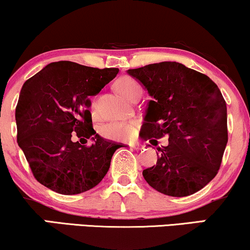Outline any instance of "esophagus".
<instances>
[{
    "instance_id": "obj_1",
    "label": "esophagus",
    "mask_w": 250,
    "mask_h": 250,
    "mask_svg": "<svg viewBox=\"0 0 250 250\" xmlns=\"http://www.w3.org/2000/svg\"><path fill=\"white\" fill-rule=\"evenodd\" d=\"M129 147L132 148V150H141V148H142V145H141V144H135V143H131V144H129Z\"/></svg>"
}]
</instances>
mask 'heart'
<instances>
[{"label": "heart", "instance_id": "heart-1", "mask_svg": "<svg viewBox=\"0 0 250 250\" xmlns=\"http://www.w3.org/2000/svg\"><path fill=\"white\" fill-rule=\"evenodd\" d=\"M115 87L118 92L125 98L131 100L137 93L142 92L141 85L135 78L130 76H122L115 82ZM91 114L96 118L98 114V99L96 97L91 100L90 106ZM138 128V123L135 121L127 122H110L100 127L99 132L104 138L110 141H128L131 140L136 135Z\"/></svg>", "mask_w": 250, "mask_h": 250}]
</instances>
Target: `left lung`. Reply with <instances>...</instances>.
<instances>
[{
	"instance_id": "1",
	"label": "left lung",
	"mask_w": 250,
	"mask_h": 250,
	"mask_svg": "<svg viewBox=\"0 0 250 250\" xmlns=\"http://www.w3.org/2000/svg\"><path fill=\"white\" fill-rule=\"evenodd\" d=\"M128 74L144 85L148 102L141 136L168 137L157 147L156 166L143 170L148 185L162 194L185 197L201 190L222 165L229 132L223 94L207 75L178 62H160Z\"/></svg>"
}]
</instances>
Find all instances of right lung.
Here are the masks:
<instances>
[{
  "label": "right lung",
  "instance_id": "1",
  "mask_svg": "<svg viewBox=\"0 0 250 250\" xmlns=\"http://www.w3.org/2000/svg\"><path fill=\"white\" fill-rule=\"evenodd\" d=\"M118 72V68L59 61L24 83L15 114L17 143L34 178L50 190L81 194L96 187L108 172L113 154L122 145L94 130L88 98ZM77 138L94 142L82 146Z\"/></svg>",
  "mask_w": 250,
  "mask_h": 250
}]
</instances>
